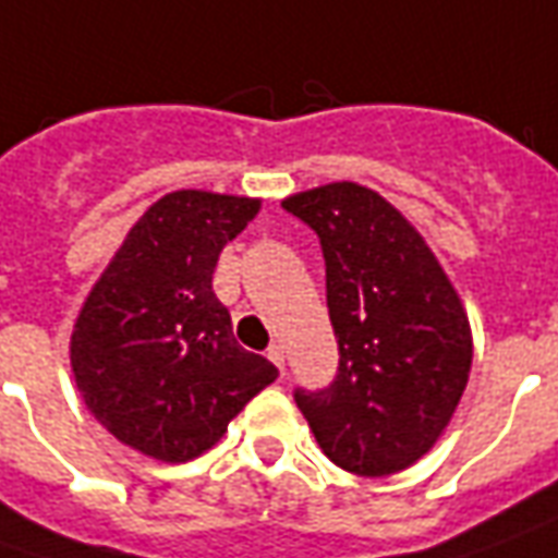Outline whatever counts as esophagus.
I'll return each mask as SVG.
<instances>
[{"instance_id":"obj_1","label":"esophagus","mask_w":558,"mask_h":558,"mask_svg":"<svg viewBox=\"0 0 558 558\" xmlns=\"http://www.w3.org/2000/svg\"><path fill=\"white\" fill-rule=\"evenodd\" d=\"M268 360L275 362V365H278L280 372H283V347H280V344H271V347H268Z\"/></svg>"}]
</instances>
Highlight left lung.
<instances>
[{
	"label": "left lung",
	"mask_w": 558,
	"mask_h": 558,
	"mask_svg": "<svg viewBox=\"0 0 558 558\" xmlns=\"http://www.w3.org/2000/svg\"><path fill=\"white\" fill-rule=\"evenodd\" d=\"M283 208L319 235L341 362L332 387L295 392L338 469L387 477L435 447L471 372V323L426 239L380 193L314 186Z\"/></svg>",
	"instance_id": "1"
}]
</instances>
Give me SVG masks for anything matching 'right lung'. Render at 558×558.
Listing matches in <instances>:
<instances>
[{"label":"right lung","mask_w":558,"mask_h":558,"mask_svg":"<svg viewBox=\"0 0 558 558\" xmlns=\"http://www.w3.org/2000/svg\"><path fill=\"white\" fill-rule=\"evenodd\" d=\"M263 198L174 190L135 220L77 311L69 360L87 411L117 441L190 462L278 377L235 341L214 295L217 256Z\"/></svg>","instance_id":"right-lung-1"}]
</instances>
